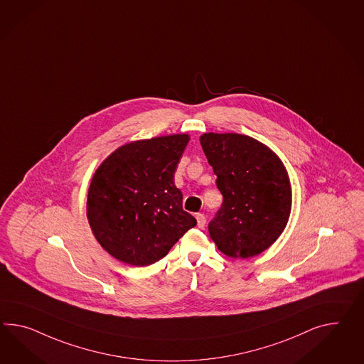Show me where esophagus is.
I'll return each instance as SVG.
<instances>
[{"instance_id": "esophagus-1", "label": "esophagus", "mask_w": 364, "mask_h": 364, "mask_svg": "<svg viewBox=\"0 0 364 364\" xmlns=\"http://www.w3.org/2000/svg\"><path fill=\"white\" fill-rule=\"evenodd\" d=\"M196 222H198V227L199 228H205V216L203 214H196Z\"/></svg>"}]
</instances>
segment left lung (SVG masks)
<instances>
[{"mask_svg":"<svg viewBox=\"0 0 364 364\" xmlns=\"http://www.w3.org/2000/svg\"><path fill=\"white\" fill-rule=\"evenodd\" d=\"M200 144L223 196L208 224L211 239L230 257L265 251L284 231L291 207L280 159L259 141L236 133H205Z\"/></svg>","mask_w":364,"mask_h":364,"instance_id":"obj_1","label":"left lung"}]
</instances>
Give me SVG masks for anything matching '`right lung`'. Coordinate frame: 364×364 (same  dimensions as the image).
Masks as SVG:
<instances>
[{"mask_svg":"<svg viewBox=\"0 0 364 364\" xmlns=\"http://www.w3.org/2000/svg\"><path fill=\"white\" fill-rule=\"evenodd\" d=\"M187 142V134L131 142L96 170L87 216L97 242L117 260L150 265L196 227V218L183 210V196L174 185Z\"/></svg>","mask_w":364,"mask_h":364,"instance_id":"obj_1","label":"right lung"}]
</instances>
